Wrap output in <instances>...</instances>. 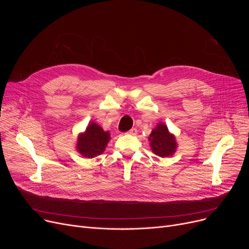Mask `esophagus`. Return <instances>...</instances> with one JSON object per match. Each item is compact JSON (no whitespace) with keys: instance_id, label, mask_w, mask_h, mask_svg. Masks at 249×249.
I'll use <instances>...</instances> for the list:
<instances>
[{"instance_id":"obj_1","label":"esophagus","mask_w":249,"mask_h":249,"mask_svg":"<svg viewBox=\"0 0 249 249\" xmlns=\"http://www.w3.org/2000/svg\"><path fill=\"white\" fill-rule=\"evenodd\" d=\"M128 133H129L130 135H136V134H137V129H136V128H132L131 130H129Z\"/></svg>"}]
</instances>
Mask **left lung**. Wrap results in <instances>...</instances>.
<instances>
[{
  "label": "left lung",
  "mask_w": 249,
  "mask_h": 249,
  "mask_svg": "<svg viewBox=\"0 0 249 249\" xmlns=\"http://www.w3.org/2000/svg\"><path fill=\"white\" fill-rule=\"evenodd\" d=\"M148 140L152 152L160 158H168L177 151L178 143L176 136L169 132L164 123H159L152 129Z\"/></svg>",
  "instance_id": "obj_1"
}]
</instances>
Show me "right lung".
<instances>
[{
  "mask_svg": "<svg viewBox=\"0 0 249 249\" xmlns=\"http://www.w3.org/2000/svg\"><path fill=\"white\" fill-rule=\"evenodd\" d=\"M110 132L90 121L84 132L77 136L75 149L84 158L93 159L102 154L110 141Z\"/></svg>",
  "mask_w": 249,
  "mask_h": 249,
  "instance_id": "obj_1",
  "label": "right lung"
}]
</instances>
